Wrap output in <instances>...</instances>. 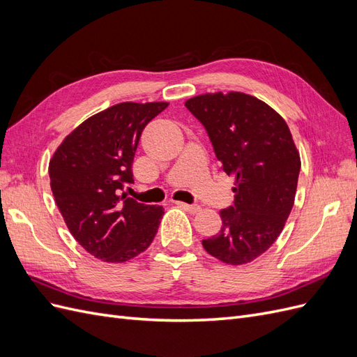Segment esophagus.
Masks as SVG:
<instances>
[{
    "label": "esophagus",
    "instance_id": "1",
    "mask_svg": "<svg viewBox=\"0 0 357 357\" xmlns=\"http://www.w3.org/2000/svg\"><path fill=\"white\" fill-rule=\"evenodd\" d=\"M177 205H180L181 208L188 210L189 213H198L201 210V207L198 204H186V202H177Z\"/></svg>",
    "mask_w": 357,
    "mask_h": 357
}]
</instances>
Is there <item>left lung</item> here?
Wrapping results in <instances>:
<instances>
[{"mask_svg": "<svg viewBox=\"0 0 357 357\" xmlns=\"http://www.w3.org/2000/svg\"><path fill=\"white\" fill-rule=\"evenodd\" d=\"M185 105L207 131L220 168L236 180L219 234L202 245L225 264L252 262L274 244L294 207L301 159L289 126L243 92L205 93Z\"/></svg>", "mask_w": 357, "mask_h": 357, "instance_id": "8db88e82", "label": "left lung"}]
</instances>
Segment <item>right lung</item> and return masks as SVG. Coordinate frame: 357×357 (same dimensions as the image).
Wrapping results in <instances>:
<instances>
[{"mask_svg": "<svg viewBox=\"0 0 357 357\" xmlns=\"http://www.w3.org/2000/svg\"><path fill=\"white\" fill-rule=\"evenodd\" d=\"M167 107L116 104L75 128L50 160V188L62 218L96 259L126 262L155 238L164 208L122 190L134 183L132 162L143 129Z\"/></svg>", "mask_w": 357, "mask_h": 357, "instance_id": "add662e5", "label": "right lung"}]
</instances>
